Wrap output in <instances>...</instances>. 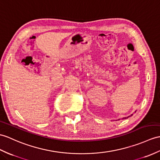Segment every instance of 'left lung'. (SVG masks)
<instances>
[{"instance_id":"left-lung-1","label":"left lung","mask_w":160,"mask_h":160,"mask_svg":"<svg viewBox=\"0 0 160 160\" xmlns=\"http://www.w3.org/2000/svg\"><path fill=\"white\" fill-rule=\"evenodd\" d=\"M131 116H132V114L131 115ZM129 117H130V116H129ZM129 117H124V118H122V119H125V118H128ZM118 120H119V119H118Z\"/></svg>"}]
</instances>
